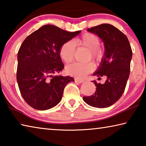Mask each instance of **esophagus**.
I'll return each instance as SVG.
<instances>
[{"instance_id":"34e87169","label":"esophagus","mask_w":146,"mask_h":146,"mask_svg":"<svg viewBox=\"0 0 146 146\" xmlns=\"http://www.w3.org/2000/svg\"><path fill=\"white\" fill-rule=\"evenodd\" d=\"M75 82H77V83H83L84 82V80H83V79H80V78H75Z\"/></svg>"}]
</instances>
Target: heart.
<instances>
[{"instance_id": "obj_1", "label": "heart", "mask_w": 146, "mask_h": 146, "mask_svg": "<svg viewBox=\"0 0 146 146\" xmlns=\"http://www.w3.org/2000/svg\"><path fill=\"white\" fill-rule=\"evenodd\" d=\"M75 46L83 47L89 50L86 60L90 59L99 62L103 57V51L100 48V40L97 36L91 33H86L73 42L68 41L60 47L59 55L64 62L69 63L73 60L75 55ZM93 63H73L66 66V73L68 75L82 78L94 70Z\"/></svg>"}]
</instances>
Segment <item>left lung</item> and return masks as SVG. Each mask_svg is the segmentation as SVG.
Masks as SVG:
<instances>
[{
	"label": "left lung",
	"instance_id": "left-lung-1",
	"mask_svg": "<svg viewBox=\"0 0 146 146\" xmlns=\"http://www.w3.org/2000/svg\"><path fill=\"white\" fill-rule=\"evenodd\" d=\"M102 39L105 51L99 66L93 73L100 78L106 76L104 84L93 82L96 91L93 95L84 97V102L92 107H110L121 97L129 76L132 50L126 36L115 26L109 24L88 29Z\"/></svg>",
	"mask_w": 146,
	"mask_h": 146
}]
</instances>
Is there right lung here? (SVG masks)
Here are the masks:
<instances>
[{
  "label": "right lung",
  "instance_id": "1",
  "mask_svg": "<svg viewBox=\"0 0 146 146\" xmlns=\"http://www.w3.org/2000/svg\"><path fill=\"white\" fill-rule=\"evenodd\" d=\"M81 31H66L47 24L27 36L20 48L17 80L22 96L35 110L44 111L60 102L70 76L53 75L64 69L59 55L60 47Z\"/></svg>",
  "mask_w": 146,
  "mask_h": 146
}]
</instances>
